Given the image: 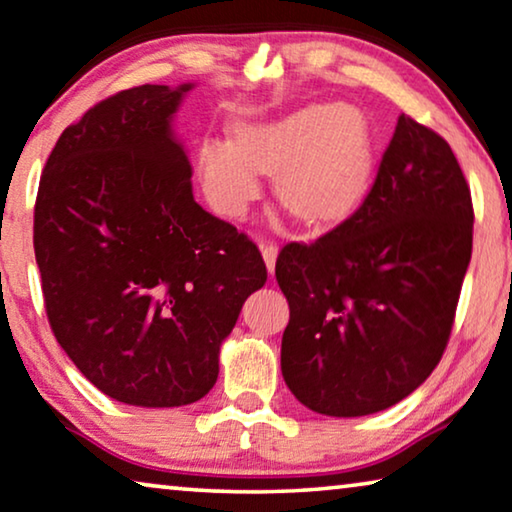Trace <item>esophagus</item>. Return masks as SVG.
<instances>
[{
    "instance_id": "esophagus-1",
    "label": "esophagus",
    "mask_w": 512,
    "mask_h": 512,
    "mask_svg": "<svg viewBox=\"0 0 512 512\" xmlns=\"http://www.w3.org/2000/svg\"><path fill=\"white\" fill-rule=\"evenodd\" d=\"M259 250H262V257H264V264L269 273H273L276 269V257H278V246L273 241H259Z\"/></svg>"
}]
</instances>
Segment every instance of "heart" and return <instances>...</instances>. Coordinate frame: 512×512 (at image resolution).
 Here are the masks:
<instances>
[{
	"label": "heart",
	"instance_id": "heart-1",
	"mask_svg": "<svg viewBox=\"0 0 512 512\" xmlns=\"http://www.w3.org/2000/svg\"><path fill=\"white\" fill-rule=\"evenodd\" d=\"M194 162L206 201L222 218H241L259 194V174H276L285 211L304 225L329 227L369 194L376 141L362 109L311 102L278 118L236 122L234 141L204 136Z\"/></svg>",
	"mask_w": 512,
	"mask_h": 512
}]
</instances>
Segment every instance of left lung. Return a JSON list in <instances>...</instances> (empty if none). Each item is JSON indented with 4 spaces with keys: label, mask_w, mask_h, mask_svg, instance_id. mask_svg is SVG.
Returning <instances> with one entry per match:
<instances>
[{
    "label": "left lung",
    "mask_w": 512,
    "mask_h": 512,
    "mask_svg": "<svg viewBox=\"0 0 512 512\" xmlns=\"http://www.w3.org/2000/svg\"><path fill=\"white\" fill-rule=\"evenodd\" d=\"M473 206L448 141L408 115L364 204L311 246L287 243L280 369L306 408L359 417L406 399L441 362L471 262Z\"/></svg>",
    "instance_id": "8db88e82"
}]
</instances>
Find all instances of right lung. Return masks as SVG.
<instances>
[{"label": "right lung", "mask_w": 512, "mask_h": 512, "mask_svg": "<svg viewBox=\"0 0 512 512\" xmlns=\"http://www.w3.org/2000/svg\"><path fill=\"white\" fill-rule=\"evenodd\" d=\"M192 88L139 85L92 106L57 139L34 208L57 343L129 406L206 397L243 301L266 283L255 243L194 201L174 132Z\"/></svg>", "instance_id": "add662e5"}]
</instances>
